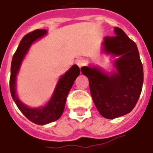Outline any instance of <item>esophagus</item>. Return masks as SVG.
<instances>
[{
    "label": "esophagus",
    "mask_w": 153,
    "mask_h": 153,
    "mask_svg": "<svg viewBox=\"0 0 153 153\" xmlns=\"http://www.w3.org/2000/svg\"><path fill=\"white\" fill-rule=\"evenodd\" d=\"M76 64L78 65V66L81 68V67H83L84 65H85V64H86V62L83 60V59H79V60H77Z\"/></svg>",
    "instance_id": "34e87169"
}]
</instances>
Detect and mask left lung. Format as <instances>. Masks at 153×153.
Wrapping results in <instances>:
<instances>
[{
  "label": "left lung",
  "mask_w": 153,
  "mask_h": 153,
  "mask_svg": "<svg viewBox=\"0 0 153 153\" xmlns=\"http://www.w3.org/2000/svg\"><path fill=\"white\" fill-rule=\"evenodd\" d=\"M115 36H106L103 46L107 53L119 55L117 72L110 76L98 68L82 67L88 79L95 106L105 118H116L132 111L139 99L143 84V68L136 43L122 29L114 28Z\"/></svg>",
  "instance_id": "left-lung-1"
}]
</instances>
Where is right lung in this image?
Returning a JSON list of instances; mask_svg holds the SVG:
<instances>
[{
  "label": "right lung",
  "mask_w": 153,
  "mask_h": 153,
  "mask_svg": "<svg viewBox=\"0 0 153 153\" xmlns=\"http://www.w3.org/2000/svg\"><path fill=\"white\" fill-rule=\"evenodd\" d=\"M45 34L46 30H36L34 31L30 32L22 38L21 43L12 57L10 77V94L16 106L30 121L39 125L50 123L58 120L61 117L65 106L67 96L70 91V88H72L74 80L76 79V78L79 76L80 73L79 66L76 65L72 66L69 69V71H67L60 78L50 102L42 108H30L25 106L18 99L16 94V79L21 62L31 44L36 41V39L45 36Z\"/></svg>",
  "instance_id": "1"
}]
</instances>
